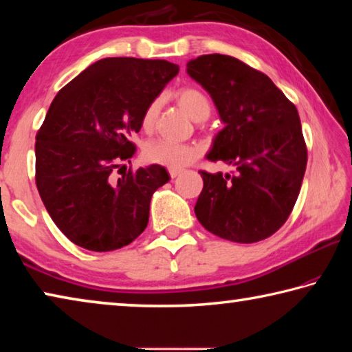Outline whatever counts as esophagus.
<instances>
[{"mask_svg": "<svg viewBox=\"0 0 352 352\" xmlns=\"http://www.w3.org/2000/svg\"><path fill=\"white\" fill-rule=\"evenodd\" d=\"M168 172H169L170 178H175L177 175H180L183 170H182V169H178V168H169V169H168Z\"/></svg>", "mask_w": 352, "mask_h": 352, "instance_id": "esophagus-1", "label": "esophagus"}]
</instances>
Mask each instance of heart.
Returning <instances> with one entry per match:
<instances>
[{
	"instance_id": "1",
	"label": "heart",
	"mask_w": 352,
	"mask_h": 352,
	"mask_svg": "<svg viewBox=\"0 0 352 352\" xmlns=\"http://www.w3.org/2000/svg\"><path fill=\"white\" fill-rule=\"evenodd\" d=\"M177 102L182 109L188 113V115L195 119V121H205L210 118L212 105L210 98L206 94L194 87L182 88L180 91L175 94ZM160 110L158 99H153L148 102L144 113L141 116V127L146 132H151L155 127V121H157ZM146 162L153 164H162L166 168H182V166L188 164L190 160H194L199 155L197 147L190 144H183V142H175L170 140H155L144 147Z\"/></svg>"
}]
</instances>
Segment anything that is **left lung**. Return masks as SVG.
Segmentation results:
<instances>
[{
    "mask_svg": "<svg viewBox=\"0 0 352 352\" xmlns=\"http://www.w3.org/2000/svg\"><path fill=\"white\" fill-rule=\"evenodd\" d=\"M188 74L211 94L225 122L208 160L236 168L226 175L199 170L204 189L195 216L226 241L267 239L289 219L306 172L296 107L269 76L231 56H200L188 63Z\"/></svg>",
    "mask_w": 352,
    "mask_h": 352,
    "instance_id": "obj_1",
    "label": "left lung"
}]
</instances>
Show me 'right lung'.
Here are the masks:
<instances>
[{
  "instance_id": "obj_1",
  "label": "right lung",
  "mask_w": 352,
  "mask_h": 352,
  "mask_svg": "<svg viewBox=\"0 0 352 352\" xmlns=\"http://www.w3.org/2000/svg\"><path fill=\"white\" fill-rule=\"evenodd\" d=\"M178 67L168 60L109 57L67 83L35 136V184L68 239L91 252L133 242L148 222L152 194L169 180L160 164L113 170L136 152L130 136Z\"/></svg>"
}]
</instances>
